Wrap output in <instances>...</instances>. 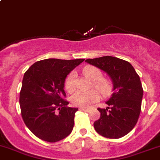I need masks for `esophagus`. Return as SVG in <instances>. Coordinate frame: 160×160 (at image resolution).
Listing matches in <instances>:
<instances>
[{"label":"esophagus","mask_w":160,"mask_h":160,"mask_svg":"<svg viewBox=\"0 0 160 160\" xmlns=\"http://www.w3.org/2000/svg\"><path fill=\"white\" fill-rule=\"evenodd\" d=\"M79 110L83 111V112H90L91 108H79Z\"/></svg>","instance_id":"esophagus-1"}]
</instances>
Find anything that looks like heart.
Wrapping results in <instances>:
<instances>
[{
	"mask_svg": "<svg viewBox=\"0 0 160 160\" xmlns=\"http://www.w3.org/2000/svg\"><path fill=\"white\" fill-rule=\"evenodd\" d=\"M82 73L86 77L92 80V87L96 88L104 97H109L112 93L114 89L113 82L110 78L103 77V73L98 68L93 66H87L82 70ZM64 87L69 93L74 91L75 79L74 72L68 74L64 81ZM98 91L96 89H91L87 92L78 91L71 97V103L77 107L89 108L100 99V96Z\"/></svg>",
	"mask_w": 160,
	"mask_h": 160,
	"instance_id": "obj_1",
	"label": "heart"
}]
</instances>
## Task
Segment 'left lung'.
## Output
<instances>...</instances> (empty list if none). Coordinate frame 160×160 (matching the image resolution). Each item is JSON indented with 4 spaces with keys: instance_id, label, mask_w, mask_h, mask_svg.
<instances>
[{
    "instance_id": "obj_1",
    "label": "left lung",
    "mask_w": 160,
    "mask_h": 160,
    "mask_svg": "<svg viewBox=\"0 0 160 160\" xmlns=\"http://www.w3.org/2000/svg\"><path fill=\"white\" fill-rule=\"evenodd\" d=\"M86 61L107 72L114 84L112 97L106 102L108 107L97 108L100 117L94 122V128L104 138H122L133 130L141 113L143 88L139 75L129 62L114 56Z\"/></svg>"
}]
</instances>
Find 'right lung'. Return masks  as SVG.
Wrapping results in <instances>:
<instances>
[{
    "instance_id": "add662e5",
    "label": "right lung",
    "mask_w": 160,
    "mask_h": 160,
    "mask_svg": "<svg viewBox=\"0 0 160 160\" xmlns=\"http://www.w3.org/2000/svg\"><path fill=\"white\" fill-rule=\"evenodd\" d=\"M84 60L46 59L33 63L24 74L19 94L21 115L41 140L56 142L72 131L78 108L68 106L64 81Z\"/></svg>"
}]
</instances>
